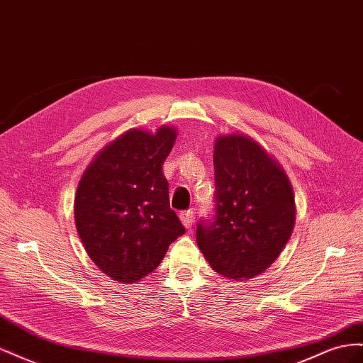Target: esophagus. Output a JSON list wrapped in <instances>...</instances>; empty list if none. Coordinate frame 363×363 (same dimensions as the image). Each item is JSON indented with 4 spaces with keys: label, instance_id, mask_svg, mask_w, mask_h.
Returning a JSON list of instances; mask_svg holds the SVG:
<instances>
[{
    "label": "esophagus",
    "instance_id": "34e87169",
    "mask_svg": "<svg viewBox=\"0 0 363 363\" xmlns=\"http://www.w3.org/2000/svg\"><path fill=\"white\" fill-rule=\"evenodd\" d=\"M180 219H182L183 225H184L186 228H188V230H191L192 225H194V223H195V215H194L192 211L182 212V213H180Z\"/></svg>",
    "mask_w": 363,
    "mask_h": 363
}]
</instances>
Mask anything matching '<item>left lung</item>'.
I'll use <instances>...</instances> for the list:
<instances>
[{
	"label": "left lung",
	"mask_w": 363,
	"mask_h": 363,
	"mask_svg": "<svg viewBox=\"0 0 363 363\" xmlns=\"http://www.w3.org/2000/svg\"><path fill=\"white\" fill-rule=\"evenodd\" d=\"M213 216L200 219L196 244L228 279H252L279 257L292 235L295 201L286 174L257 142H215Z\"/></svg>",
	"instance_id": "left-lung-1"
}]
</instances>
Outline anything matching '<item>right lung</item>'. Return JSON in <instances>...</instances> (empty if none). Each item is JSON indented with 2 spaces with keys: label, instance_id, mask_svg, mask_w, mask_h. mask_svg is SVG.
<instances>
[{
  "label": "right lung",
  "instance_id": "right-lung-1",
  "mask_svg": "<svg viewBox=\"0 0 363 363\" xmlns=\"http://www.w3.org/2000/svg\"><path fill=\"white\" fill-rule=\"evenodd\" d=\"M174 142L172 127L156 135L130 130L96 156L77 188V232L95 265L116 281L148 276L186 232L162 172Z\"/></svg>",
  "mask_w": 363,
  "mask_h": 363
}]
</instances>
